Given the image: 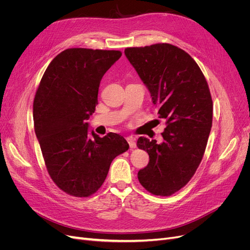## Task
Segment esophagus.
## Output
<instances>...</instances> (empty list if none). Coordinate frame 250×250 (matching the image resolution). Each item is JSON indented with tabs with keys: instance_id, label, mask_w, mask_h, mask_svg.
I'll use <instances>...</instances> for the list:
<instances>
[{
	"instance_id": "34e87169",
	"label": "esophagus",
	"mask_w": 250,
	"mask_h": 250,
	"mask_svg": "<svg viewBox=\"0 0 250 250\" xmlns=\"http://www.w3.org/2000/svg\"><path fill=\"white\" fill-rule=\"evenodd\" d=\"M126 141H127V143H128L129 147L132 148V149H134V148L137 147V145H136V139H135L134 137H127V138H126Z\"/></svg>"
}]
</instances>
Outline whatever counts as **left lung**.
Segmentation results:
<instances>
[{
	"label": "left lung",
	"mask_w": 250,
	"mask_h": 250,
	"mask_svg": "<svg viewBox=\"0 0 250 250\" xmlns=\"http://www.w3.org/2000/svg\"><path fill=\"white\" fill-rule=\"evenodd\" d=\"M125 54L167 125L161 144L139 138L137 146L150 160L138 178L149 192L171 195L190 180L203 159L213 122L212 96L198 63L175 45L127 47Z\"/></svg>",
	"instance_id": "8db88e82"
}]
</instances>
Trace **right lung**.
I'll use <instances>...</instances> for the list:
<instances>
[{
  "label": "right lung",
  "mask_w": 250,
  "mask_h": 250,
  "mask_svg": "<svg viewBox=\"0 0 250 250\" xmlns=\"http://www.w3.org/2000/svg\"><path fill=\"white\" fill-rule=\"evenodd\" d=\"M120 50L68 48L50 62L36 90L33 122L47 172L65 193L87 198L107 176L112 160L128 150L124 137H90L87 120L98 104L103 75Z\"/></svg>",
  "instance_id": "right-lung-1"
}]
</instances>
